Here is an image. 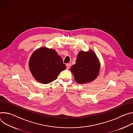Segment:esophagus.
I'll list each match as a JSON object with an SVG mask.
<instances>
[{"instance_id": "1", "label": "esophagus", "mask_w": 133, "mask_h": 133, "mask_svg": "<svg viewBox=\"0 0 133 133\" xmlns=\"http://www.w3.org/2000/svg\"><path fill=\"white\" fill-rule=\"evenodd\" d=\"M66 69H69L70 68V66H71V64H70V63H68V64H66Z\"/></svg>"}]
</instances>
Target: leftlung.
I'll use <instances>...</instances> for the list:
<instances>
[{
    "instance_id": "obj_1",
    "label": "left lung",
    "mask_w": 133,
    "mask_h": 133,
    "mask_svg": "<svg viewBox=\"0 0 133 133\" xmlns=\"http://www.w3.org/2000/svg\"><path fill=\"white\" fill-rule=\"evenodd\" d=\"M100 64L98 58L91 50L80 51L77 56L76 63L71 67V71L75 81L79 84L89 83L96 79L99 75Z\"/></svg>"
}]
</instances>
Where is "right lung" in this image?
<instances>
[{"mask_svg": "<svg viewBox=\"0 0 133 133\" xmlns=\"http://www.w3.org/2000/svg\"><path fill=\"white\" fill-rule=\"evenodd\" d=\"M29 68L34 79L43 84L55 79L66 69L63 60L55 50L43 47L35 50L29 61Z\"/></svg>", "mask_w": 133, "mask_h": 133, "instance_id": "right-lung-1", "label": "right lung"}]
</instances>
